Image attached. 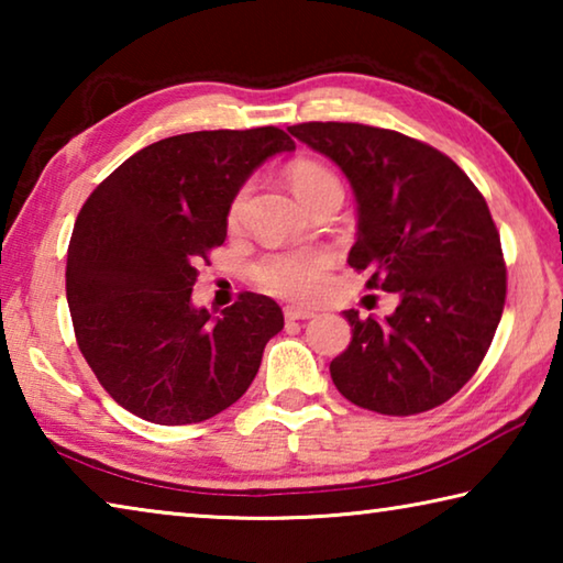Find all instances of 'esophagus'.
I'll list each match as a JSON object with an SVG mask.
<instances>
[{
  "instance_id": "esophagus-1",
  "label": "esophagus",
  "mask_w": 563,
  "mask_h": 563,
  "mask_svg": "<svg viewBox=\"0 0 563 563\" xmlns=\"http://www.w3.org/2000/svg\"><path fill=\"white\" fill-rule=\"evenodd\" d=\"M316 318V310L302 308V305H288L285 308V320H310Z\"/></svg>"
}]
</instances>
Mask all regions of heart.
<instances>
[{"mask_svg":"<svg viewBox=\"0 0 563 563\" xmlns=\"http://www.w3.org/2000/svg\"><path fill=\"white\" fill-rule=\"evenodd\" d=\"M290 184L305 203L325 194V190H342L338 176L316 161H295L288 170ZM245 201V188H241L228 208V221L235 223ZM330 268V255L318 247H300V251H275L263 255L253 265V275L261 288L290 300H310L325 285V273Z\"/></svg>","mask_w":563,"mask_h":563,"instance_id":"obj_1","label":"heart"}]
</instances>
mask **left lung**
<instances>
[{
  "label": "left lung",
  "mask_w": 563,
  "mask_h": 563,
  "mask_svg": "<svg viewBox=\"0 0 563 563\" xmlns=\"http://www.w3.org/2000/svg\"><path fill=\"white\" fill-rule=\"evenodd\" d=\"M335 161L357 201L347 263L367 288L395 292L393 316L345 310L347 350L330 362L352 405L409 417L470 383L492 345L507 298V265L489 206L442 151L365 123L310 121L288 129Z\"/></svg>",
  "instance_id": "obj_1"
}]
</instances>
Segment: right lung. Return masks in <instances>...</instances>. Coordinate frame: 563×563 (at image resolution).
<instances>
[{"mask_svg": "<svg viewBox=\"0 0 563 563\" xmlns=\"http://www.w3.org/2000/svg\"><path fill=\"white\" fill-rule=\"evenodd\" d=\"M275 126L156 141L93 188L74 223L66 300L101 387L146 422L194 424L245 395L283 330L268 295L213 318L190 302L196 265L225 241L228 208L265 158L292 151Z\"/></svg>", "mask_w": 563, "mask_h": 563, "instance_id": "1", "label": "right lung"}]
</instances>
